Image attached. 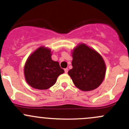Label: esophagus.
<instances>
[{
  "mask_svg": "<svg viewBox=\"0 0 129 129\" xmlns=\"http://www.w3.org/2000/svg\"><path fill=\"white\" fill-rule=\"evenodd\" d=\"M68 71V68H65L64 69V73H67Z\"/></svg>",
  "mask_w": 129,
  "mask_h": 129,
  "instance_id": "obj_1",
  "label": "esophagus"
}]
</instances>
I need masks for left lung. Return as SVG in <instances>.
Wrapping results in <instances>:
<instances>
[{"instance_id": "8db88e82", "label": "left lung", "mask_w": 129, "mask_h": 129, "mask_svg": "<svg viewBox=\"0 0 129 129\" xmlns=\"http://www.w3.org/2000/svg\"><path fill=\"white\" fill-rule=\"evenodd\" d=\"M72 66L68 75L75 86L82 91L96 88L105 78L106 66L102 57L84 44L73 50Z\"/></svg>"}]
</instances>
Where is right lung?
Segmentation results:
<instances>
[{"label":"right lung","instance_id":"add662e5","mask_svg":"<svg viewBox=\"0 0 129 129\" xmlns=\"http://www.w3.org/2000/svg\"><path fill=\"white\" fill-rule=\"evenodd\" d=\"M50 49L38 48L28 58L24 66L27 83L34 88L46 90L54 85L59 75L64 72L58 61L52 60Z\"/></svg>","mask_w":129,"mask_h":129}]
</instances>
